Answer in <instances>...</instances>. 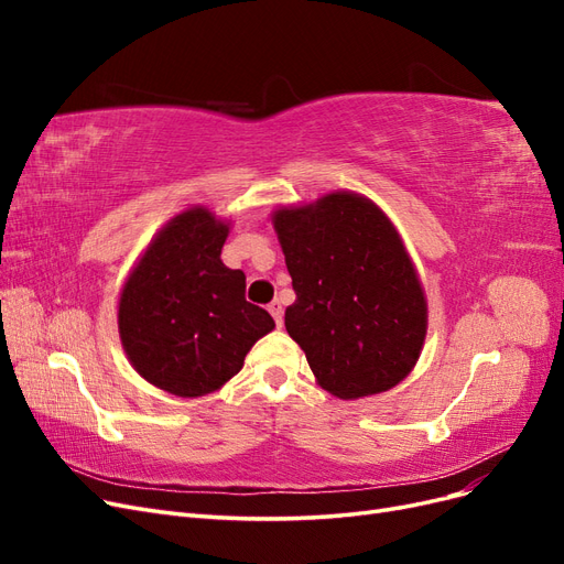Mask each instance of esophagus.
Returning a JSON list of instances; mask_svg holds the SVG:
<instances>
[{
    "mask_svg": "<svg viewBox=\"0 0 564 564\" xmlns=\"http://www.w3.org/2000/svg\"><path fill=\"white\" fill-rule=\"evenodd\" d=\"M268 311H270L272 319H275L278 327H282V315H284V311H282V303H280L278 299H275V301H270V303H268Z\"/></svg>",
    "mask_w": 564,
    "mask_h": 564,
    "instance_id": "obj_1",
    "label": "esophagus"
}]
</instances>
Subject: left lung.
Returning a JSON list of instances; mask_svg holds the SVG:
<instances>
[{
    "mask_svg": "<svg viewBox=\"0 0 564 564\" xmlns=\"http://www.w3.org/2000/svg\"><path fill=\"white\" fill-rule=\"evenodd\" d=\"M296 301L284 327L317 383L340 400L398 386L419 360L425 299L388 216L367 197L332 193L272 216Z\"/></svg>",
    "mask_w": 564,
    "mask_h": 564,
    "instance_id": "left-lung-1",
    "label": "left lung"
}]
</instances>
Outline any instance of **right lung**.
Wrapping results in <instances>:
<instances>
[{"mask_svg": "<svg viewBox=\"0 0 564 564\" xmlns=\"http://www.w3.org/2000/svg\"><path fill=\"white\" fill-rule=\"evenodd\" d=\"M228 226L204 207L169 224L119 296V336L145 381L178 398L218 390L242 369L251 346L275 329L245 299L247 278L220 261Z\"/></svg>", "mask_w": 564, "mask_h": 564, "instance_id": "obj_1", "label": "right lung"}]
</instances>
